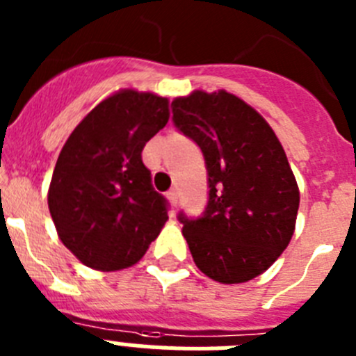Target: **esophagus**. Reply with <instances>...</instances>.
Listing matches in <instances>:
<instances>
[{
  "instance_id": "34e87169",
  "label": "esophagus",
  "mask_w": 356,
  "mask_h": 356,
  "mask_svg": "<svg viewBox=\"0 0 356 356\" xmlns=\"http://www.w3.org/2000/svg\"><path fill=\"white\" fill-rule=\"evenodd\" d=\"M165 196H168L169 203H171L172 207H176V203H178V191H176V188H171Z\"/></svg>"
}]
</instances>
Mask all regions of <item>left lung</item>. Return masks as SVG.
<instances>
[{"mask_svg": "<svg viewBox=\"0 0 356 356\" xmlns=\"http://www.w3.org/2000/svg\"><path fill=\"white\" fill-rule=\"evenodd\" d=\"M172 124L205 156L209 201L178 213L201 273L221 284L262 275L289 246L300 191L278 137L234 94L196 90L171 103Z\"/></svg>", "mask_w": 356, "mask_h": 356, "instance_id": "left-lung-1", "label": "left lung"}]
</instances>
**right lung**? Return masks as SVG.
I'll use <instances>...</instances> for the list:
<instances>
[{"instance_id": "add662e5", "label": "right lung", "mask_w": 356, "mask_h": 356, "mask_svg": "<svg viewBox=\"0 0 356 356\" xmlns=\"http://www.w3.org/2000/svg\"><path fill=\"white\" fill-rule=\"evenodd\" d=\"M169 119L168 97L121 90L69 135L48 193L64 246L85 266L118 271L144 257L168 221L169 201L143 162L147 140Z\"/></svg>"}]
</instances>
